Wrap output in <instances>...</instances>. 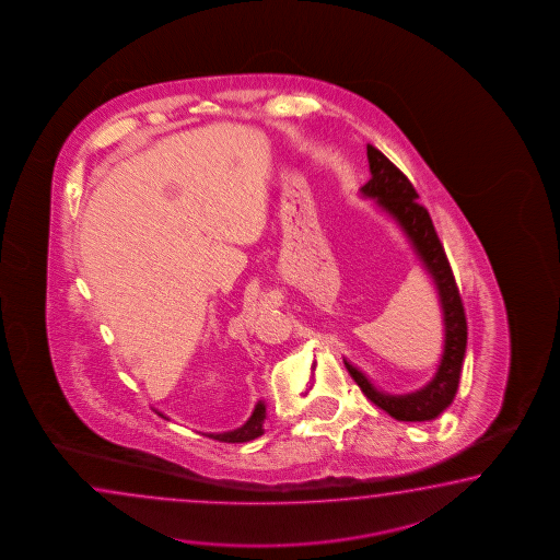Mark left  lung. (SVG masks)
<instances>
[{
	"mask_svg": "<svg viewBox=\"0 0 560 560\" xmlns=\"http://www.w3.org/2000/svg\"><path fill=\"white\" fill-rule=\"evenodd\" d=\"M368 161L372 178L363 185L362 195L373 198L377 207L385 210L399 224L423 268L431 276L433 284L438 288L439 304L443 312L445 340L443 355L433 380L413 394H384L358 368H353L350 362L343 363L351 377L355 380V384L360 385L363 395L397 421H431L451 406L459 387L460 365L467 348L465 310L447 254L439 241L428 209L417 202L419 195L416 188L409 183V178L372 144H368Z\"/></svg>",
	"mask_w": 560,
	"mask_h": 560,
	"instance_id": "1",
	"label": "left lung"
}]
</instances>
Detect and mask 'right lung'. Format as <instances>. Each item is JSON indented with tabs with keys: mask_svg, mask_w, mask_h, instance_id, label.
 Wrapping results in <instances>:
<instances>
[{
	"mask_svg": "<svg viewBox=\"0 0 560 560\" xmlns=\"http://www.w3.org/2000/svg\"><path fill=\"white\" fill-rule=\"evenodd\" d=\"M159 416L165 417L163 413H159ZM264 419H266V406H264V401H258L256 407H254L253 416L248 417V421L242 428L224 431V433H209V438L222 441V443H246V441H253V439L262 435Z\"/></svg>",
	"mask_w": 560,
	"mask_h": 560,
	"instance_id": "1",
	"label": "right lung"
}]
</instances>
